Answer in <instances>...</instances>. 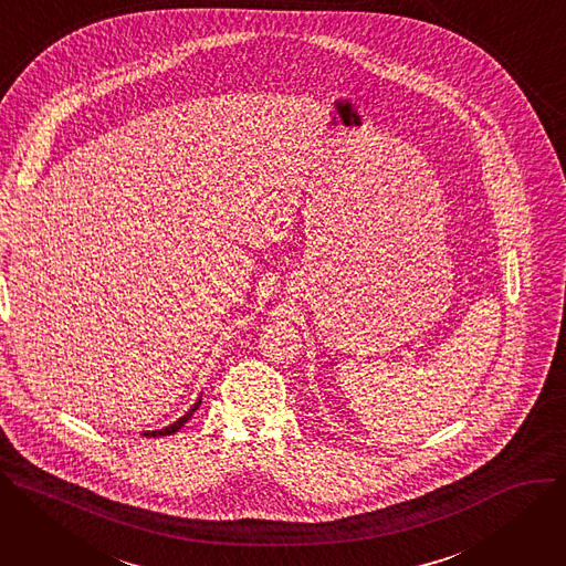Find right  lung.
<instances>
[{
	"mask_svg": "<svg viewBox=\"0 0 566 566\" xmlns=\"http://www.w3.org/2000/svg\"><path fill=\"white\" fill-rule=\"evenodd\" d=\"M200 402H202V398H200V400H198V402H196L191 409H188V411H186V413H184L179 420H175L172 424H168V427H164V429H157V431H146L144 436H155V438H157V436H170V433H175L177 429H181V427H184L188 420H191V416L198 411Z\"/></svg>",
	"mask_w": 566,
	"mask_h": 566,
	"instance_id": "right-lung-1",
	"label": "right lung"
}]
</instances>
